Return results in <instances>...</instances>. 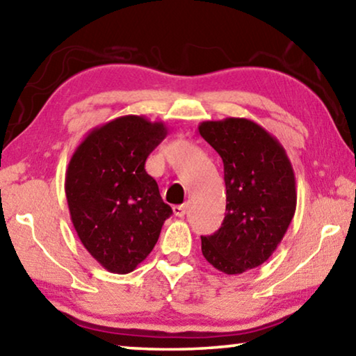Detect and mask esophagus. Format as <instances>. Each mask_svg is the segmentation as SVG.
Wrapping results in <instances>:
<instances>
[{
    "mask_svg": "<svg viewBox=\"0 0 356 356\" xmlns=\"http://www.w3.org/2000/svg\"><path fill=\"white\" fill-rule=\"evenodd\" d=\"M186 211H188V207L186 205H175L173 207L175 216H178V218H183L186 215Z\"/></svg>",
    "mask_w": 356,
    "mask_h": 356,
    "instance_id": "obj_1",
    "label": "esophagus"
}]
</instances>
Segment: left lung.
I'll return each instance as SVG.
<instances>
[{"label": "left lung", "mask_w": 356, "mask_h": 356, "mask_svg": "<svg viewBox=\"0 0 356 356\" xmlns=\"http://www.w3.org/2000/svg\"><path fill=\"white\" fill-rule=\"evenodd\" d=\"M199 132L224 163L226 216L202 237V254L227 275L254 269L270 258L296 211V178L285 147L245 118L205 121Z\"/></svg>", "instance_id": "1"}]
</instances>
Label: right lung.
<instances>
[{"mask_svg": "<svg viewBox=\"0 0 356 356\" xmlns=\"http://www.w3.org/2000/svg\"><path fill=\"white\" fill-rule=\"evenodd\" d=\"M167 136L163 122L121 116L90 130L71 156L65 193L84 248L113 273H129L151 253L172 215L147 156Z\"/></svg>", "mask_w": 356, "mask_h": 356, "instance_id": "right-lung-1", "label": "right lung"}]
</instances>
